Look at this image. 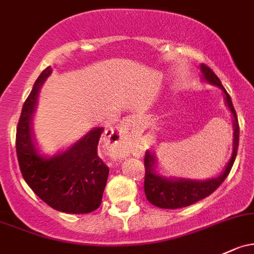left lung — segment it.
<instances>
[{"instance_id":"8db88e82","label":"left lung","mask_w":254,"mask_h":254,"mask_svg":"<svg viewBox=\"0 0 254 254\" xmlns=\"http://www.w3.org/2000/svg\"><path fill=\"white\" fill-rule=\"evenodd\" d=\"M201 80L209 84H214L218 88L222 89L224 94L225 105L228 106L229 111L233 116L234 124V139H233V154L230 160L226 163L224 171L214 178L204 179V181H196V179L187 178H177V177H163L157 172V160L155 154L148 151L144 159V167H145V181H144V190H145L146 198L150 203L160 208L174 209L182 208V207L190 206V204L197 202L211 195L212 192L225 181L229 172L234 165V161L236 159L237 146H239V122H237L236 111L234 109L233 102H231L230 95L225 91L222 82L218 78V76L213 72L211 67L207 65L201 64Z\"/></svg>"}]
</instances>
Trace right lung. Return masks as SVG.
Returning a JSON list of instances; mask_svg holds the SVG:
<instances>
[{
    "label": "right lung",
    "instance_id": "obj_1",
    "mask_svg": "<svg viewBox=\"0 0 254 254\" xmlns=\"http://www.w3.org/2000/svg\"><path fill=\"white\" fill-rule=\"evenodd\" d=\"M51 73V66L41 72L23 105L15 140L19 167L32 191L52 208L64 213H89L102 203L109 176V167L98 155L104 128L94 127L53 156L40 154L34 116L41 87Z\"/></svg>",
    "mask_w": 254,
    "mask_h": 254
}]
</instances>
